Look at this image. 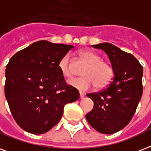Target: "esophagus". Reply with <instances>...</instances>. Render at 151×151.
I'll return each instance as SVG.
<instances>
[{"instance_id": "obj_1", "label": "esophagus", "mask_w": 151, "mask_h": 151, "mask_svg": "<svg viewBox=\"0 0 151 151\" xmlns=\"http://www.w3.org/2000/svg\"><path fill=\"white\" fill-rule=\"evenodd\" d=\"M84 96H85V93H82V92H80V98L83 99Z\"/></svg>"}]
</instances>
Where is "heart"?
<instances>
[{"label": "heart", "mask_w": 151, "mask_h": 151, "mask_svg": "<svg viewBox=\"0 0 151 151\" xmlns=\"http://www.w3.org/2000/svg\"><path fill=\"white\" fill-rule=\"evenodd\" d=\"M80 55L88 64L82 73L85 77L73 78L69 81V84L81 91L88 90L95 86L97 88H103L109 86L114 77L113 67L109 63L102 61V58L93 51L82 50ZM58 65L64 77H72L73 70L69 54L62 58Z\"/></svg>", "instance_id": "heart-1"}]
</instances>
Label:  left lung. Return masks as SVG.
I'll list each match as a JSON object with an SVG mask.
<instances>
[{
  "label": "left lung",
  "instance_id": "left-lung-1",
  "mask_svg": "<svg viewBox=\"0 0 151 151\" xmlns=\"http://www.w3.org/2000/svg\"><path fill=\"white\" fill-rule=\"evenodd\" d=\"M109 55L114 69L113 80L103 90L87 93L93 109L86 119L102 134H113L131 121L142 95V72L139 62L129 53L109 42L93 45Z\"/></svg>",
  "mask_w": 151,
  "mask_h": 151
}]
</instances>
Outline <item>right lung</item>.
<instances>
[{
    "label": "right lung",
    "instance_id": "right-lung-1",
    "mask_svg": "<svg viewBox=\"0 0 151 151\" xmlns=\"http://www.w3.org/2000/svg\"><path fill=\"white\" fill-rule=\"evenodd\" d=\"M73 47L41 40L10 58L4 94L22 129L35 134L47 132L60 121L65 104L78 100L79 92L66 84L58 65Z\"/></svg>",
    "mask_w": 151,
    "mask_h": 151
}]
</instances>
